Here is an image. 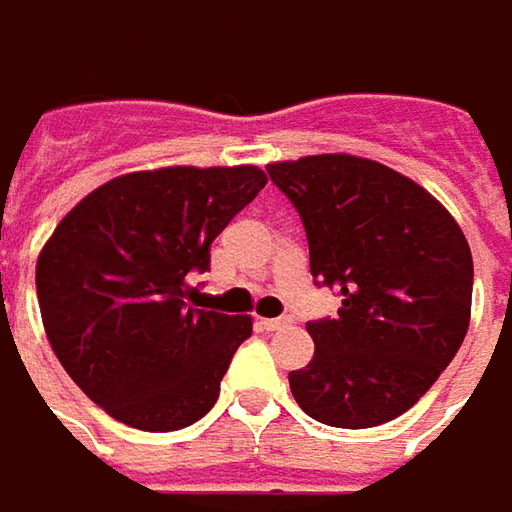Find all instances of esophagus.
Here are the masks:
<instances>
[{
    "instance_id": "34e87169",
    "label": "esophagus",
    "mask_w": 512,
    "mask_h": 512,
    "mask_svg": "<svg viewBox=\"0 0 512 512\" xmlns=\"http://www.w3.org/2000/svg\"><path fill=\"white\" fill-rule=\"evenodd\" d=\"M291 320L289 317H277V320H263V328L266 331H283V328H289Z\"/></svg>"
}]
</instances>
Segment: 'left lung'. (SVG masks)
<instances>
[{
	"label": "left lung",
	"instance_id": "8db88e82",
	"mask_svg": "<svg viewBox=\"0 0 512 512\" xmlns=\"http://www.w3.org/2000/svg\"><path fill=\"white\" fill-rule=\"evenodd\" d=\"M300 212L311 274L340 291L334 320L309 323L314 357L291 371L297 405L331 428L405 414L465 340L473 257L459 223L397 169L348 152L269 164Z\"/></svg>",
	"mask_w": 512,
	"mask_h": 512
}]
</instances>
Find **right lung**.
<instances>
[{
	"label": "right lung",
	"instance_id": "add662e5",
	"mask_svg": "<svg viewBox=\"0 0 512 512\" xmlns=\"http://www.w3.org/2000/svg\"><path fill=\"white\" fill-rule=\"evenodd\" d=\"M240 167L127 172L81 198L39 252L36 294L64 371L107 414L138 431H181L221 394L249 314L189 306V274L266 186Z\"/></svg>",
	"mask_w": 512,
	"mask_h": 512
}]
</instances>
